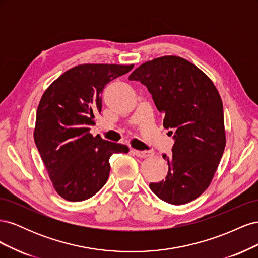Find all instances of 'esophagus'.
Returning <instances> with one entry per match:
<instances>
[{
	"instance_id": "1",
	"label": "esophagus",
	"mask_w": 258,
	"mask_h": 258,
	"mask_svg": "<svg viewBox=\"0 0 258 258\" xmlns=\"http://www.w3.org/2000/svg\"><path fill=\"white\" fill-rule=\"evenodd\" d=\"M135 154L139 158H147V157H152V156L154 155V152H152V151H135Z\"/></svg>"
}]
</instances>
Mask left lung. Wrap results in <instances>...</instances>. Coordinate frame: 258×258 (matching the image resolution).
Returning <instances> with one entry per match:
<instances>
[{"label":"left lung","mask_w":258,"mask_h":258,"mask_svg":"<svg viewBox=\"0 0 258 258\" xmlns=\"http://www.w3.org/2000/svg\"><path fill=\"white\" fill-rule=\"evenodd\" d=\"M129 80L146 86L165 115L163 127L175 130L172 155H163L168 174L161 182L151 183L150 188L170 205L188 204L210 186L225 150L220 93L205 72L177 56L146 61Z\"/></svg>","instance_id":"left-lung-1"}]
</instances>
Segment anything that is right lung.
<instances>
[{
    "instance_id": "add662e5",
    "label": "right lung",
    "mask_w": 258,
    "mask_h": 258,
    "mask_svg": "<svg viewBox=\"0 0 258 258\" xmlns=\"http://www.w3.org/2000/svg\"><path fill=\"white\" fill-rule=\"evenodd\" d=\"M134 64L85 63L68 70L45 90L36 111L34 141L54 190L68 201L96 195L110 174V157L126 145L93 137L106 84Z\"/></svg>"
}]
</instances>
